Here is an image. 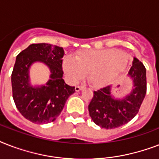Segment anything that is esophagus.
<instances>
[{
    "label": "esophagus",
    "instance_id": "1",
    "mask_svg": "<svg viewBox=\"0 0 159 159\" xmlns=\"http://www.w3.org/2000/svg\"><path fill=\"white\" fill-rule=\"evenodd\" d=\"M85 88L84 86H77V87H75V90H76V92H79V91H82Z\"/></svg>",
    "mask_w": 159,
    "mask_h": 159
}]
</instances>
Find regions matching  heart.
Wrapping results in <instances>:
<instances>
[{"instance_id":"obj_1","label":"heart","mask_w":159,"mask_h":159,"mask_svg":"<svg viewBox=\"0 0 159 159\" xmlns=\"http://www.w3.org/2000/svg\"><path fill=\"white\" fill-rule=\"evenodd\" d=\"M127 61V55L123 51L92 49L78 53L75 58L65 57L63 69L72 82L80 81L87 73L93 84L101 86L123 72Z\"/></svg>"}]
</instances>
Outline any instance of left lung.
<instances>
[{
    "label": "left lung",
    "instance_id": "obj_1",
    "mask_svg": "<svg viewBox=\"0 0 159 159\" xmlns=\"http://www.w3.org/2000/svg\"><path fill=\"white\" fill-rule=\"evenodd\" d=\"M127 75L133 81V89L126 97L116 98L111 85L93 92L88 111L93 122L102 128H118L130 121L139 112L147 90L145 67L138 58L134 57Z\"/></svg>",
    "mask_w": 159,
    "mask_h": 159
}]
</instances>
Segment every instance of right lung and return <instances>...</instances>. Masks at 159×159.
<instances>
[{
    "label": "right lung",
    "mask_w": 159,
    "mask_h": 159,
    "mask_svg": "<svg viewBox=\"0 0 159 159\" xmlns=\"http://www.w3.org/2000/svg\"><path fill=\"white\" fill-rule=\"evenodd\" d=\"M63 48L48 43H32L19 53L11 74L13 99L25 119L35 124L54 121L62 112L67 98L75 92L62 79ZM36 61L43 62L51 71L46 84L34 87L29 68Z\"/></svg>",
    "instance_id": "right-lung-1"
}]
</instances>
